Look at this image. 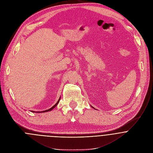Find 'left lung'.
I'll return each mask as SVG.
<instances>
[{
	"label": "left lung",
	"mask_w": 153,
	"mask_h": 153,
	"mask_svg": "<svg viewBox=\"0 0 153 153\" xmlns=\"http://www.w3.org/2000/svg\"><path fill=\"white\" fill-rule=\"evenodd\" d=\"M91 107H92V106H91ZM93 108H94V107H93Z\"/></svg>",
	"instance_id": "1"
}]
</instances>
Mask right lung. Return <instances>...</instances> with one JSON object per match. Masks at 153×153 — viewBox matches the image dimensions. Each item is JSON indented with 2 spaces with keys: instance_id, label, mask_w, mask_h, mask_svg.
Here are the masks:
<instances>
[{
  "instance_id": "add662e5",
  "label": "right lung",
  "mask_w": 153,
  "mask_h": 153,
  "mask_svg": "<svg viewBox=\"0 0 153 153\" xmlns=\"http://www.w3.org/2000/svg\"><path fill=\"white\" fill-rule=\"evenodd\" d=\"M60 97H59V100H58V101L56 102V103L53 106V107H52L51 108H49V109H48V110H44V111H38V112H36V111H32V112H33V113H45V112H47V111H51L52 110H53L57 105H58V104L59 103V100H60Z\"/></svg>"
}]
</instances>
